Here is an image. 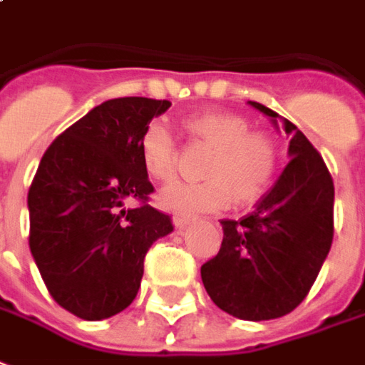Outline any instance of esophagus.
<instances>
[{"instance_id": "1", "label": "esophagus", "mask_w": 365, "mask_h": 365, "mask_svg": "<svg viewBox=\"0 0 365 365\" xmlns=\"http://www.w3.org/2000/svg\"><path fill=\"white\" fill-rule=\"evenodd\" d=\"M190 222H195V216H190V214H175L173 216V224L177 228H187Z\"/></svg>"}]
</instances>
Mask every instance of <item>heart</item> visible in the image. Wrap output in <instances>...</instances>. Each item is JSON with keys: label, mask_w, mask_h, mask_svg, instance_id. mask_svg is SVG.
<instances>
[{"label": "heart", "mask_w": 365, "mask_h": 365, "mask_svg": "<svg viewBox=\"0 0 365 365\" xmlns=\"http://www.w3.org/2000/svg\"><path fill=\"white\" fill-rule=\"evenodd\" d=\"M190 135L210 145L202 163L204 180L175 182L159 195L167 210L196 214L224 208L236 202L259 198L277 173L279 151L265 131H250L245 118L232 112H204L185 120ZM141 167L149 178L169 182L175 177L177 155L169 131L161 123H151L139 143Z\"/></svg>", "instance_id": "b5f03b06"}]
</instances>
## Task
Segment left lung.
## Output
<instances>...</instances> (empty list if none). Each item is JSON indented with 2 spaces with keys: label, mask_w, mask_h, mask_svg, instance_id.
Wrapping results in <instances>:
<instances>
[{
  "label": "left lung",
  "mask_w": 365,
  "mask_h": 365,
  "mask_svg": "<svg viewBox=\"0 0 365 365\" xmlns=\"http://www.w3.org/2000/svg\"><path fill=\"white\" fill-rule=\"evenodd\" d=\"M250 106L281 123L291 161L252 214L220 222V252L200 275L218 309L257 322L294 311L319 277L334 236V182L301 129L263 104Z\"/></svg>",
  "instance_id": "obj_1"
}]
</instances>
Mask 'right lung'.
<instances>
[{
    "label": "right lung",
    "mask_w": 365,
    "mask_h": 365,
    "mask_svg": "<svg viewBox=\"0 0 365 365\" xmlns=\"http://www.w3.org/2000/svg\"><path fill=\"white\" fill-rule=\"evenodd\" d=\"M169 100L113 98L48 145L27 196L29 247L48 293L84 320L118 314L135 299L143 261L173 232L149 206L153 185L139 143ZM137 200V207L128 202Z\"/></svg>",
    "instance_id": "add662e5"
}]
</instances>
